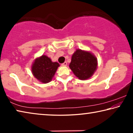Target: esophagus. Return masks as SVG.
I'll return each mask as SVG.
<instances>
[{
  "instance_id": "34e87169",
  "label": "esophagus",
  "mask_w": 133,
  "mask_h": 133,
  "mask_svg": "<svg viewBox=\"0 0 133 133\" xmlns=\"http://www.w3.org/2000/svg\"><path fill=\"white\" fill-rule=\"evenodd\" d=\"M67 64V62H65L63 63L62 64V65L63 66H66Z\"/></svg>"
}]
</instances>
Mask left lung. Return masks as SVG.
<instances>
[{
  "instance_id": "left-lung-1",
  "label": "left lung",
  "mask_w": 133,
  "mask_h": 133,
  "mask_svg": "<svg viewBox=\"0 0 133 133\" xmlns=\"http://www.w3.org/2000/svg\"><path fill=\"white\" fill-rule=\"evenodd\" d=\"M98 66L97 58L90 51L77 49L71 56L69 67L78 79L85 80L92 77Z\"/></svg>"
}]
</instances>
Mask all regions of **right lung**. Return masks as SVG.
Masks as SVG:
<instances>
[{
    "instance_id": "obj_1",
    "label": "right lung",
    "mask_w": 133,
    "mask_h": 133,
    "mask_svg": "<svg viewBox=\"0 0 133 133\" xmlns=\"http://www.w3.org/2000/svg\"><path fill=\"white\" fill-rule=\"evenodd\" d=\"M60 64L53 62L46 55L35 58L31 65V73L37 80L42 83H48L52 80Z\"/></svg>"
}]
</instances>
